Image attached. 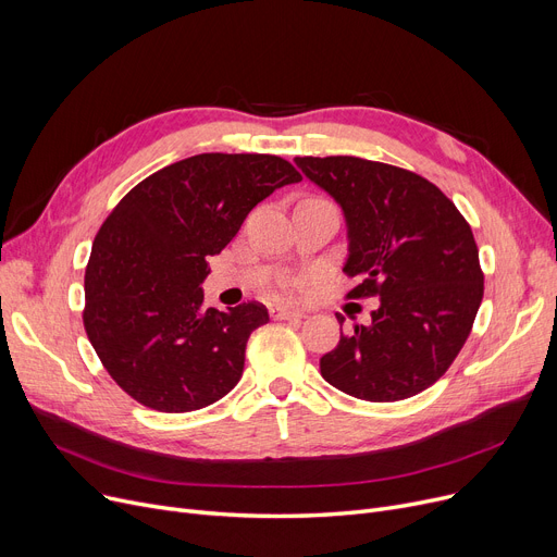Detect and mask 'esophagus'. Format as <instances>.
<instances>
[{
  "instance_id": "obj_1",
  "label": "esophagus",
  "mask_w": 557,
  "mask_h": 557,
  "mask_svg": "<svg viewBox=\"0 0 557 557\" xmlns=\"http://www.w3.org/2000/svg\"><path fill=\"white\" fill-rule=\"evenodd\" d=\"M271 315H273L275 320H300V318H305V313H302V311H296V309H284V307H275V309H271Z\"/></svg>"
}]
</instances>
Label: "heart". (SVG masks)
<instances>
[{"instance_id": "1", "label": "heart", "mask_w": 557, "mask_h": 557, "mask_svg": "<svg viewBox=\"0 0 557 557\" xmlns=\"http://www.w3.org/2000/svg\"><path fill=\"white\" fill-rule=\"evenodd\" d=\"M294 290H296V286H294V284H288V286H286V294H294Z\"/></svg>"}]
</instances>
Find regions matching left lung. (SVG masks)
<instances>
[{
    "label": "left lung",
    "mask_w": 557,
    "mask_h": 557,
    "mask_svg": "<svg viewBox=\"0 0 557 557\" xmlns=\"http://www.w3.org/2000/svg\"><path fill=\"white\" fill-rule=\"evenodd\" d=\"M296 164L343 210V271L361 280L347 298H379L372 323L341 332L320 359V374L366 401L426 391L458 357L483 300L470 223L413 171L352 156L296 158Z\"/></svg>",
    "instance_id": "left-lung-1"
}]
</instances>
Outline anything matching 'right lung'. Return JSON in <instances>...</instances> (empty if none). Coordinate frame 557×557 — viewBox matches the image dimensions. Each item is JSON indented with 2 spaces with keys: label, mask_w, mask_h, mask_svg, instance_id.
<instances>
[{
  "label": "right lung",
  "mask_w": 557,
  "mask_h": 557,
  "mask_svg": "<svg viewBox=\"0 0 557 557\" xmlns=\"http://www.w3.org/2000/svg\"><path fill=\"white\" fill-rule=\"evenodd\" d=\"M296 166L261 153H200L135 185L103 221L85 269L83 325L116 386L162 413L198 411L244 372L259 302L202 307L208 259L267 196L300 183Z\"/></svg>",
  "instance_id": "add662e5"
}]
</instances>
